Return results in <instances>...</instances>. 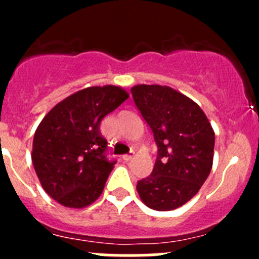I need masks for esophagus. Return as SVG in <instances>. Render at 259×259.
I'll list each match as a JSON object with an SVG mask.
<instances>
[{
    "mask_svg": "<svg viewBox=\"0 0 259 259\" xmlns=\"http://www.w3.org/2000/svg\"><path fill=\"white\" fill-rule=\"evenodd\" d=\"M134 156H135V153H134V151H130L129 154H125V155H122L121 158H122V160L129 161V160H132V159L134 158Z\"/></svg>",
    "mask_w": 259,
    "mask_h": 259,
    "instance_id": "esophagus-1",
    "label": "esophagus"
}]
</instances>
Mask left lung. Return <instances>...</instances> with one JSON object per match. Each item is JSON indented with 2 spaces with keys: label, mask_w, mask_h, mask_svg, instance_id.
<instances>
[{
  "label": "left lung",
  "mask_w": 259,
  "mask_h": 259,
  "mask_svg": "<svg viewBox=\"0 0 259 259\" xmlns=\"http://www.w3.org/2000/svg\"><path fill=\"white\" fill-rule=\"evenodd\" d=\"M133 99L158 145L153 173L138 182L146 207L173 210L189 202L213 166L214 130L197 103L161 85H135Z\"/></svg>",
  "instance_id": "left-lung-1"
}]
</instances>
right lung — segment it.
Masks as SVG:
<instances>
[{
	"label": "right lung",
	"instance_id": "obj_1",
	"mask_svg": "<svg viewBox=\"0 0 259 259\" xmlns=\"http://www.w3.org/2000/svg\"><path fill=\"white\" fill-rule=\"evenodd\" d=\"M127 98L120 86H91L60 101L41 120L31 159L52 199L81 209L100 197L115 164L105 156L100 122Z\"/></svg>",
	"mask_w": 259,
	"mask_h": 259
}]
</instances>
